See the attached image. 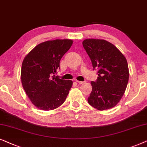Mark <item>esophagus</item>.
<instances>
[{
    "instance_id": "obj_1",
    "label": "esophagus",
    "mask_w": 147,
    "mask_h": 147,
    "mask_svg": "<svg viewBox=\"0 0 147 147\" xmlns=\"http://www.w3.org/2000/svg\"><path fill=\"white\" fill-rule=\"evenodd\" d=\"M77 83H79V84H80V85H81V84H83V83H85V82H84V81H77Z\"/></svg>"
}]
</instances>
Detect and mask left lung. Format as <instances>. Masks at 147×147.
<instances>
[{
    "instance_id": "left-lung-1",
    "label": "left lung",
    "mask_w": 147,
    "mask_h": 147,
    "mask_svg": "<svg viewBox=\"0 0 147 147\" xmlns=\"http://www.w3.org/2000/svg\"><path fill=\"white\" fill-rule=\"evenodd\" d=\"M83 46L91 60L93 70L98 69L96 81H92L88 102L98 110L112 108L120 101L128 85V62L122 52L104 40L87 39Z\"/></svg>"
}]
</instances>
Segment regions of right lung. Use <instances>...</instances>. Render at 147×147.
I'll return each mask as SVG.
<instances>
[{"label":"right lung","instance_id":"right-lung-1","mask_svg":"<svg viewBox=\"0 0 147 147\" xmlns=\"http://www.w3.org/2000/svg\"><path fill=\"white\" fill-rule=\"evenodd\" d=\"M72 42L67 39L46 41L35 47L23 60L21 83L29 99L38 109L52 110L65 101L72 81L60 79L55 73Z\"/></svg>","mask_w":147,"mask_h":147}]
</instances>
